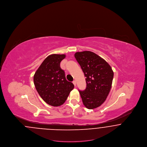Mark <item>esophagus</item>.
Masks as SVG:
<instances>
[{
    "label": "esophagus",
    "mask_w": 147,
    "mask_h": 147,
    "mask_svg": "<svg viewBox=\"0 0 147 147\" xmlns=\"http://www.w3.org/2000/svg\"><path fill=\"white\" fill-rule=\"evenodd\" d=\"M73 83L74 85L75 86H76V81H73Z\"/></svg>",
    "instance_id": "1"
}]
</instances>
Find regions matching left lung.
Here are the masks:
<instances>
[{"mask_svg":"<svg viewBox=\"0 0 147 147\" xmlns=\"http://www.w3.org/2000/svg\"><path fill=\"white\" fill-rule=\"evenodd\" d=\"M74 57L86 77V89L79 90L83 104L88 109L97 108L110 92L113 71L105 60L91 51L78 52Z\"/></svg>","mask_w":147,"mask_h":147,"instance_id":"8db88e82","label":"left lung"}]
</instances>
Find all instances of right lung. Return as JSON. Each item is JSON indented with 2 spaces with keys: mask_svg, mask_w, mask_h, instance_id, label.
<instances>
[{
  "mask_svg": "<svg viewBox=\"0 0 147 147\" xmlns=\"http://www.w3.org/2000/svg\"><path fill=\"white\" fill-rule=\"evenodd\" d=\"M65 55L53 54L48 56L42 62L34 76L36 90L49 105L59 106L63 104L74 86L67 80L65 72L60 63Z\"/></svg>",
  "mask_w": 147,
  "mask_h": 147,
  "instance_id": "right-lung-1",
  "label": "right lung"
}]
</instances>
